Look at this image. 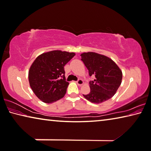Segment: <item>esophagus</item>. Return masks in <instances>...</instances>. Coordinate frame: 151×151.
<instances>
[{
	"mask_svg": "<svg viewBox=\"0 0 151 151\" xmlns=\"http://www.w3.org/2000/svg\"><path fill=\"white\" fill-rule=\"evenodd\" d=\"M76 83H77L79 86H82L83 83V82L82 80H81V79H79V80H78L77 82H76Z\"/></svg>",
	"mask_w": 151,
	"mask_h": 151,
	"instance_id": "obj_1",
	"label": "esophagus"
}]
</instances>
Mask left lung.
Returning a JSON list of instances; mask_svg holds the SVG:
<instances>
[{"instance_id": "1", "label": "left lung", "mask_w": 151, "mask_h": 151, "mask_svg": "<svg viewBox=\"0 0 151 151\" xmlns=\"http://www.w3.org/2000/svg\"><path fill=\"white\" fill-rule=\"evenodd\" d=\"M80 56L89 76L94 78L89 82L90 93L83 96L93 103H101L110 99L121 85V69L112 59L105 55L88 52H83Z\"/></svg>"}]
</instances>
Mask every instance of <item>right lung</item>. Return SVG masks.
<instances>
[{
	"mask_svg": "<svg viewBox=\"0 0 151 151\" xmlns=\"http://www.w3.org/2000/svg\"><path fill=\"white\" fill-rule=\"evenodd\" d=\"M75 55L74 52L52 50L40 55L33 62L28 73L29 85L44 103H52L65 96L69 82L65 80L64 66Z\"/></svg>",
	"mask_w": 151,
	"mask_h": 151,
	"instance_id": "1",
	"label": "right lung"
}]
</instances>
